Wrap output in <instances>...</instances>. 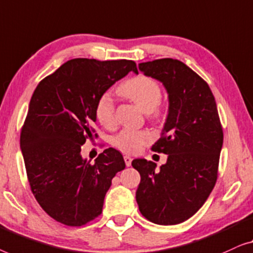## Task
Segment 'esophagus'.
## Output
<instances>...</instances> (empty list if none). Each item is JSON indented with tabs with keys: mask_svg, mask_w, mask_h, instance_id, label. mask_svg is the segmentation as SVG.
<instances>
[{
	"mask_svg": "<svg viewBox=\"0 0 253 253\" xmlns=\"http://www.w3.org/2000/svg\"><path fill=\"white\" fill-rule=\"evenodd\" d=\"M124 161H125L126 166H130L131 161H133V159H131V157H129V156H124Z\"/></svg>",
	"mask_w": 253,
	"mask_h": 253,
	"instance_id": "obj_1",
	"label": "esophagus"
}]
</instances>
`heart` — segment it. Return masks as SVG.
<instances>
[{
  "label": "heart",
  "mask_w": 253,
  "mask_h": 253,
  "mask_svg": "<svg viewBox=\"0 0 253 253\" xmlns=\"http://www.w3.org/2000/svg\"><path fill=\"white\" fill-rule=\"evenodd\" d=\"M119 92L133 101L144 112H151L154 117L159 116L158 105L162 98V89L156 80L144 76L131 78L119 87ZM95 116L98 123L105 128L116 126L115 103L109 94L99 96L95 105ZM151 140L152 135L148 130L124 129L117 135L113 143L120 151L136 154Z\"/></svg>",
  "instance_id": "b5f03b06"
}]
</instances>
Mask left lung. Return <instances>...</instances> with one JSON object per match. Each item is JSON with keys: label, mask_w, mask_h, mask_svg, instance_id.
<instances>
[{"label": "left lung", "mask_w": 253, "mask_h": 253, "mask_svg": "<svg viewBox=\"0 0 253 253\" xmlns=\"http://www.w3.org/2000/svg\"><path fill=\"white\" fill-rule=\"evenodd\" d=\"M144 76L163 83L169 92V116L152 151L169 156L156 169L134 159L141 182L136 202L142 215L157 225H177L191 218L218 179L223 131L209 84L186 64L173 58L138 64Z\"/></svg>", "instance_id": "obj_1"}]
</instances>
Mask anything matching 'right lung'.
Here are the masks:
<instances>
[{
    "mask_svg": "<svg viewBox=\"0 0 253 253\" xmlns=\"http://www.w3.org/2000/svg\"><path fill=\"white\" fill-rule=\"evenodd\" d=\"M130 71L133 60L74 58L40 81L21 127L20 147L35 199L63 225L80 227L102 213L106 191L126 167L123 155L105 149L90 164L81 156L97 137L95 105L99 96Z\"/></svg>",
    "mask_w": 253,
    "mask_h": 253,
    "instance_id": "1",
    "label": "right lung"
}]
</instances>
